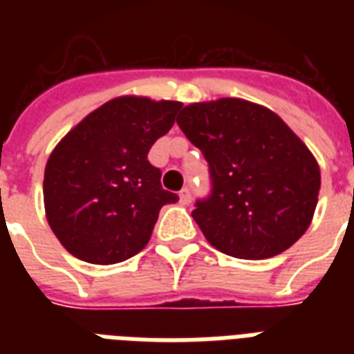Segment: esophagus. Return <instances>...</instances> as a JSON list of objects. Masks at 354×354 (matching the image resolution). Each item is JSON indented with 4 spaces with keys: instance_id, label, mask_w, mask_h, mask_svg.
<instances>
[{
    "instance_id": "esophagus-1",
    "label": "esophagus",
    "mask_w": 354,
    "mask_h": 354,
    "mask_svg": "<svg viewBox=\"0 0 354 354\" xmlns=\"http://www.w3.org/2000/svg\"><path fill=\"white\" fill-rule=\"evenodd\" d=\"M180 202H182V204H189V202H191V191H189L187 187L180 191Z\"/></svg>"
}]
</instances>
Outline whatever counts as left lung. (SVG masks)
<instances>
[{"instance_id":"obj_1","label":"left lung","mask_w":354,"mask_h":354,"mask_svg":"<svg viewBox=\"0 0 354 354\" xmlns=\"http://www.w3.org/2000/svg\"><path fill=\"white\" fill-rule=\"evenodd\" d=\"M176 122L209 165L211 193L191 215L211 246L257 261L279 255L307 232L319 167L279 115L227 97L189 104Z\"/></svg>"}]
</instances>
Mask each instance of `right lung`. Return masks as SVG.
Instances as JSON below:
<instances>
[{
    "instance_id": "right-lung-1",
    "label": "right lung",
    "mask_w": 354,
    "mask_h": 354,
    "mask_svg": "<svg viewBox=\"0 0 354 354\" xmlns=\"http://www.w3.org/2000/svg\"><path fill=\"white\" fill-rule=\"evenodd\" d=\"M180 108L176 101L118 97L55 147L44 174V204L53 233L71 255L115 264L149 244L160 209L178 194L161 187V171L147 154Z\"/></svg>"
}]
</instances>
